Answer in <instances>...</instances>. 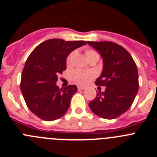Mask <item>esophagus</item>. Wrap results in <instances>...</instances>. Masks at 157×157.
I'll return each mask as SVG.
<instances>
[{
    "label": "esophagus",
    "mask_w": 157,
    "mask_h": 157,
    "mask_svg": "<svg viewBox=\"0 0 157 157\" xmlns=\"http://www.w3.org/2000/svg\"><path fill=\"white\" fill-rule=\"evenodd\" d=\"M85 89H86L85 86H78V90H85Z\"/></svg>",
    "instance_id": "1"
}]
</instances>
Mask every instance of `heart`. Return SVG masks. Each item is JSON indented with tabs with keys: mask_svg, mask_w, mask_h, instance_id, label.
Masks as SVG:
<instances>
[{
	"mask_svg": "<svg viewBox=\"0 0 157 157\" xmlns=\"http://www.w3.org/2000/svg\"><path fill=\"white\" fill-rule=\"evenodd\" d=\"M75 55V51H72L67 56L66 59L67 66L69 67L71 65ZM86 56L89 59L90 58L94 57V56H99V54L94 49L87 48L86 50ZM94 76H95V74L93 71H86L82 70H75L71 75L72 81L78 85H86L87 83L90 82L94 78Z\"/></svg>",
	"mask_w": 157,
	"mask_h": 157,
	"instance_id": "heart-1",
	"label": "heart"
}]
</instances>
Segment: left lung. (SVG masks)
Listing matches in <instances>:
<instances>
[{
    "instance_id": "obj_1",
    "label": "left lung",
    "mask_w": 157,
    "mask_h": 157,
    "mask_svg": "<svg viewBox=\"0 0 157 157\" xmlns=\"http://www.w3.org/2000/svg\"><path fill=\"white\" fill-rule=\"evenodd\" d=\"M101 53L104 67L97 86H105V91L97 94L89 103L94 114L112 120L127 112L132 105L138 90L137 65L130 54L121 45L112 41H87Z\"/></svg>"
}]
</instances>
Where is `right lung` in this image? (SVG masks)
Here are the masks:
<instances>
[{
  "instance_id": "1",
  "label": "right lung",
  "mask_w": 157,
  "mask_h": 157,
  "mask_svg": "<svg viewBox=\"0 0 157 157\" xmlns=\"http://www.w3.org/2000/svg\"><path fill=\"white\" fill-rule=\"evenodd\" d=\"M84 41L49 39L32 51L25 63L20 90L28 109L45 121L63 116L69 109L77 86L59 89L58 75L66 70V58L71 51L86 45Z\"/></svg>"
}]
</instances>
